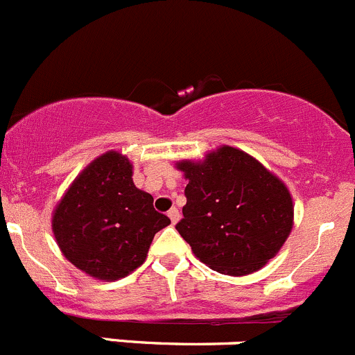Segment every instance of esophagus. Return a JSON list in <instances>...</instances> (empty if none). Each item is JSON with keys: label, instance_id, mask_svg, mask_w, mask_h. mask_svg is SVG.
Listing matches in <instances>:
<instances>
[{"label": "esophagus", "instance_id": "1", "mask_svg": "<svg viewBox=\"0 0 355 355\" xmlns=\"http://www.w3.org/2000/svg\"><path fill=\"white\" fill-rule=\"evenodd\" d=\"M168 216H170L171 223H177L178 218H180V213H178L177 208H171L170 211H168Z\"/></svg>", "mask_w": 355, "mask_h": 355}]
</instances>
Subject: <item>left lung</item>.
<instances>
[{"label": "left lung", "mask_w": 355, "mask_h": 355, "mask_svg": "<svg viewBox=\"0 0 355 355\" xmlns=\"http://www.w3.org/2000/svg\"><path fill=\"white\" fill-rule=\"evenodd\" d=\"M177 166L189 184L175 227L202 263L246 276L276 257L293 227V201L279 178L229 146Z\"/></svg>", "instance_id": "left-lung-1"}]
</instances>
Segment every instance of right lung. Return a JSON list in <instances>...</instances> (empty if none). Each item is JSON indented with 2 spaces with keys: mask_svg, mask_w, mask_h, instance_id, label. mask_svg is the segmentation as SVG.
Masks as SVG:
<instances>
[{
  "mask_svg": "<svg viewBox=\"0 0 355 355\" xmlns=\"http://www.w3.org/2000/svg\"><path fill=\"white\" fill-rule=\"evenodd\" d=\"M132 175L128 157L105 153L83 170L55 208L51 227L62 253L97 279L118 281L133 272L146 261L154 234L170 225Z\"/></svg>",
  "mask_w": 355,
  "mask_h": 355,
  "instance_id": "add662e5",
  "label": "right lung"
}]
</instances>
